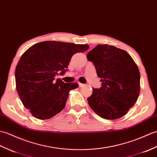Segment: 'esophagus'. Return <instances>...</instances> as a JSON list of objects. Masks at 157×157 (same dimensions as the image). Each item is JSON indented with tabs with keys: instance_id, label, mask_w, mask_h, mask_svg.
<instances>
[{
	"instance_id": "1",
	"label": "esophagus",
	"mask_w": 157,
	"mask_h": 157,
	"mask_svg": "<svg viewBox=\"0 0 157 157\" xmlns=\"http://www.w3.org/2000/svg\"><path fill=\"white\" fill-rule=\"evenodd\" d=\"M78 85L80 87H83V86H85V84H82V83H81V82H78Z\"/></svg>"
}]
</instances>
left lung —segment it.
Returning a JSON list of instances; mask_svg holds the SVG:
<instances>
[{
	"instance_id": "1",
	"label": "left lung",
	"mask_w": 157,
	"mask_h": 157,
	"mask_svg": "<svg viewBox=\"0 0 157 157\" xmlns=\"http://www.w3.org/2000/svg\"><path fill=\"white\" fill-rule=\"evenodd\" d=\"M102 82L87 99L95 112L106 120L125 116L137 101L140 90L138 66L128 52L107 44H99L86 55Z\"/></svg>"
}]
</instances>
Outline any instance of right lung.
Masks as SVG:
<instances>
[{
    "label": "right lung",
    "instance_id": "obj_1",
    "mask_svg": "<svg viewBox=\"0 0 157 157\" xmlns=\"http://www.w3.org/2000/svg\"><path fill=\"white\" fill-rule=\"evenodd\" d=\"M89 48L87 44L46 41L24 52L15 69L16 88L33 116L48 120L64 109L69 92L78 84L64 83L54 77L60 72L64 74L73 55Z\"/></svg>",
    "mask_w": 157,
    "mask_h": 157
}]
</instances>
